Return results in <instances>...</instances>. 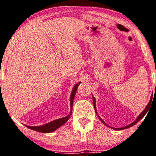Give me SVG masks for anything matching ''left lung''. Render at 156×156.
Returning <instances> with one entry per match:
<instances>
[{
	"label": "left lung",
	"instance_id": "8db88e82",
	"mask_svg": "<svg viewBox=\"0 0 156 156\" xmlns=\"http://www.w3.org/2000/svg\"><path fill=\"white\" fill-rule=\"evenodd\" d=\"M93 100H94V108H95V111H96V113H97V112H96V101H95V98H94L93 97ZM151 102H152V96H151V100H150V101H149V104L147 105V106L146 107V108H145L144 109V110L143 111V112H142L139 115V116L138 118H137V119L134 121V122H133V123H131V125H128V126H125V127H122V128H113V129H115V130H122V129H127V128H129V127H131V126H133V125H135L138 122V121H140V120L142 118L144 117V116L145 115V114H146V113L148 112V111H149V108H150V107H151ZM99 118H100V120L102 121V123L104 124V125H107V124L105 123L103 120H102L101 118H100V117H99Z\"/></svg>",
	"mask_w": 156,
	"mask_h": 156
}]
</instances>
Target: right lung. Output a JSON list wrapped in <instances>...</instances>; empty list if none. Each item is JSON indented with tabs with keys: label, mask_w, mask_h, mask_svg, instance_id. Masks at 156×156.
Returning <instances> with one entry per match:
<instances>
[{
	"label": "right lung",
	"mask_w": 156,
	"mask_h": 156,
	"mask_svg": "<svg viewBox=\"0 0 156 156\" xmlns=\"http://www.w3.org/2000/svg\"><path fill=\"white\" fill-rule=\"evenodd\" d=\"M80 84V83H78L76 84V85L73 87V90L72 91V94H71V97H70V104H71V112L70 114L66 116V117L60 118V119H58L56 120L52 121V122L47 123L46 125H43V126H27V128H30L32 130L41 132V133H51V132H53L55 130H56L57 129H58L60 126H61L62 125H64V124L67 122V121L69 119L71 113H72V105H73V99H74V96L76 94V90H77V88L79 84Z\"/></svg>",
	"instance_id": "1"
}]
</instances>
